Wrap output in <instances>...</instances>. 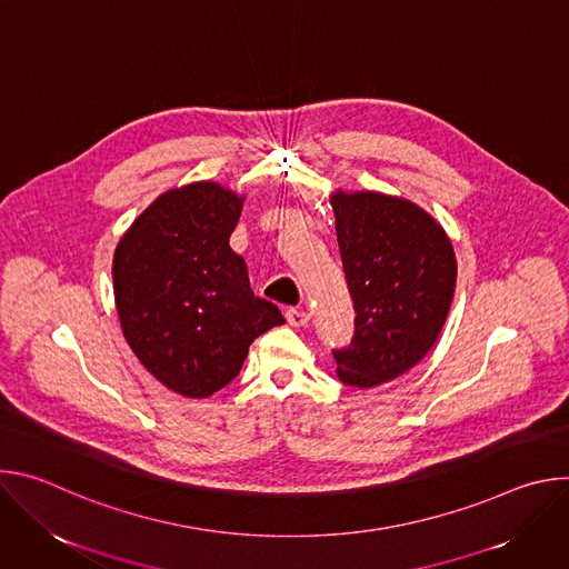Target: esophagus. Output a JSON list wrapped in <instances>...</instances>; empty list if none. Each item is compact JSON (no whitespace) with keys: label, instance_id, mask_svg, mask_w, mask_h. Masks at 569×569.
I'll use <instances>...</instances> for the list:
<instances>
[{"label":"esophagus","instance_id":"esophagus-1","mask_svg":"<svg viewBox=\"0 0 569 569\" xmlns=\"http://www.w3.org/2000/svg\"><path fill=\"white\" fill-rule=\"evenodd\" d=\"M286 317H288L290 327H306V323L310 321V312L303 310V308H290V310L286 312Z\"/></svg>","mask_w":569,"mask_h":569}]
</instances>
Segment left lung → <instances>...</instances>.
Wrapping results in <instances>:
<instances>
[{
	"instance_id": "8db88e82",
	"label": "left lung",
	"mask_w": 569,
	"mask_h": 569,
	"mask_svg": "<svg viewBox=\"0 0 569 569\" xmlns=\"http://www.w3.org/2000/svg\"><path fill=\"white\" fill-rule=\"evenodd\" d=\"M331 207L356 308L353 340L333 358L345 385L369 389L432 349L452 303L457 261L443 227L410 200L336 191Z\"/></svg>"
}]
</instances>
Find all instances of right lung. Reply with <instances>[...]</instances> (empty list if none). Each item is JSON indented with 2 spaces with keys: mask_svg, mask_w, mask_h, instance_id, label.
<instances>
[{
  "mask_svg": "<svg viewBox=\"0 0 569 569\" xmlns=\"http://www.w3.org/2000/svg\"><path fill=\"white\" fill-rule=\"evenodd\" d=\"M242 200L216 182L161 193L114 252V301L123 338L169 389L207 398L229 385L250 345L286 321L254 297L229 236Z\"/></svg>",
  "mask_w": 569,
  "mask_h": 569,
  "instance_id": "right-lung-1",
  "label": "right lung"
}]
</instances>
